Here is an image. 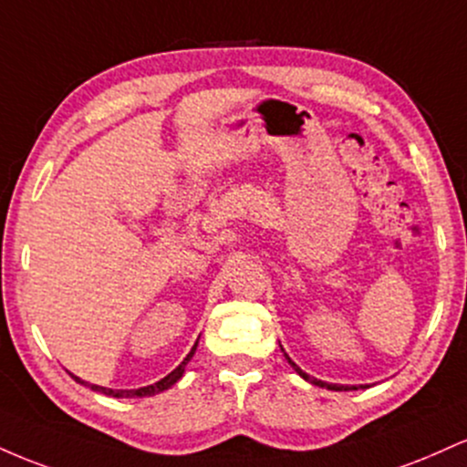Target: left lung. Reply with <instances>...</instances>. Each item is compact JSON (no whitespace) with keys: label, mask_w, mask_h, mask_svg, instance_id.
I'll list each match as a JSON object with an SVG mask.
<instances>
[{"label":"left lung","mask_w":467,"mask_h":467,"mask_svg":"<svg viewBox=\"0 0 467 467\" xmlns=\"http://www.w3.org/2000/svg\"><path fill=\"white\" fill-rule=\"evenodd\" d=\"M285 358H287V362L289 364H292V367L294 368H296V373L298 375H301V378H305V379H307V382H312L314 384V387H320V389H329V390H358V387H342V384H327V382H323V379H316V378H309V375L307 373H305V371H301V368H298L296 367V364H294L292 360H289V356H287V353H285ZM362 389V387H360Z\"/></svg>","instance_id":"8db88e82"}]
</instances>
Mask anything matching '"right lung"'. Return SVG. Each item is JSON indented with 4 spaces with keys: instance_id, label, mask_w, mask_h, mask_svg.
<instances>
[{
    "instance_id": "obj_1",
    "label": "right lung",
    "mask_w": 467,
    "mask_h": 467,
    "mask_svg": "<svg viewBox=\"0 0 467 467\" xmlns=\"http://www.w3.org/2000/svg\"><path fill=\"white\" fill-rule=\"evenodd\" d=\"M195 349H197V342H195V345H192L191 353H189V356L184 358V360H182V364H180L178 368H173V371H171L169 375H166V378L160 379V382H155V384H149V387H142V389H131V390H114V389L96 387V384H88V382H83V379L77 378V375H72V378L77 379L78 384H85V387H89V389H92V390H99V393H103V395H111V398H151V395H158V393H162V390L171 389V387H173L175 382H178V379L182 378V375H184V368H186V364L191 362V358H192V353H195Z\"/></svg>"
}]
</instances>
